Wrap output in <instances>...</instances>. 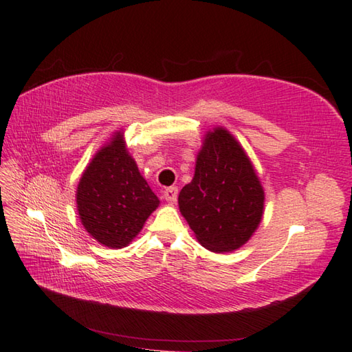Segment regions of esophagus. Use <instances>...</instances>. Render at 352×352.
<instances>
[{"label": "esophagus", "instance_id": "1", "mask_svg": "<svg viewBox=\"0 0 352 352\" xmlns=\"http://www.w3.org/2000/svg\"><path fill=\"white\" fill-rule=\"evenodd\" d=\"M178 197V188H168L166 190H163V199L166 201L168 204H174Z\"/></svg>", "mask_w": 352, "mask_h": 352}]
</instances>
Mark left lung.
Here are the masks:
<instances>
[{
	"label": "left lung",
	"mask_w": 352,
	"mask_h": 352,
	"mask_svg": "<svg viewBox=\"0 0 352 352\" xmlns=\"http://www.w3.org/2000/svg\"><path fill=\"white\" fill-rule=\"evenodd\" d=\"M178 207L198 242L213 252H233L256 233L265 190L248 154L223 126L208 130L195 174L178 195Z\"/></svg>",
	"instance_id": "8db88e82"
}]
</instances>
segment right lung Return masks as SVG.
<instances>
[{
    "instance_id": "obj_1",
    "label": "right lung",
    "mask_w": 352,
    "mask_h": 352,
    "mask_svg": "<svg viewBox=\"0 0 352 352\" xmlns=\"http://www.w3.org/2000/svg\"><path fill=\"white\" fill-rule=\"evenodd\" d=\"M76 199L85 230L113 250L129 245L160 204L126 149L122 130L111 134L87 164Z\"/></svg>"
}]
</instances>
